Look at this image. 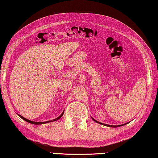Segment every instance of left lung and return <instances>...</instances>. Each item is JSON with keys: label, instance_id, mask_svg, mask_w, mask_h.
Returning a JSON list of instances; mask_svg holds the SVG:
<instances>
[{"label": "left lung", "instance_id": "8db88e82", "mask_svg": "<svg viewBox=\"0 0 158 158\" xmlns=\"http://www.w3.org/2000/svg\"><path fill=\"white\" fill-rule=\"evenodd\" d=\"M92 119H93V121H95V122H97V123H100V124H102V125H104V126H106V127H113V128H116V127H122V126H123V125H126V124H127L128 123H124V124H122V125H117V126H114V125H109V124H104V123H101V122H99V121H96L95 119H94V118H93V117H92Z\"/></svg>", "mask_w": 158, "mask_h": 158}]
</instances>
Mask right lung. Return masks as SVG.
Listing matches in <instances>:
<instances>
[{
  "mask_svg": "<svg viewBox=\"0 0 158 158\" xmlns=\"http://www.w3.org/2000/svg\"><path fill=\"white\" fill-rule=\"evenodd\" d=\"M64 111H63L61 114H60V115L59 116V117L56 118H54V119H53V120H51V121H44V122H37V121H30V120L27 119V118H25V117H23V116H21V115H20V114H18V116H20V117L21 118H23V120H25V121H27V122H28V123H32V124L39 125V124H44V123H47L52 122V121H57V120H59V118H60V117H61V116H63V114H64Z\"/></svg>",
  "mask_w": 158,
  "mask_h": 158,
  "instance_id": "add662e5",
  "label": "right lung"
}]
</instances>
